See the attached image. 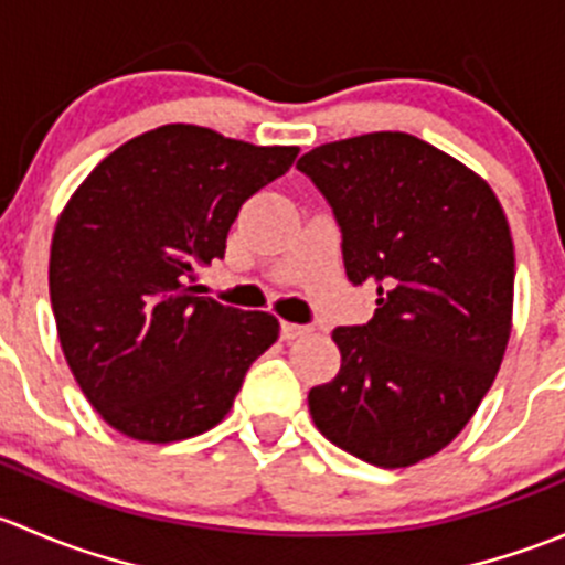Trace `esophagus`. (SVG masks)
Returning a JSON list of instances; mask_svg holds the SVG:
<instances>
[{
    "label": "esophagus",
    "instance_id": "esophagus-1",
    "mask_svg": "<svg viewBox=\"0 0 565 565\" xmlns=\"http://www.w3.org/2000/svg\"><path fill=\"white\" fill-rule=\"evenodd\" d=\"M311 328L309 324H295V322H281V339L284 341H295L300 335H309Z\"/></svg>",
    "mask_w": 565,
    "mask_h": 565
}]
</instances>
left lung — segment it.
<instances>
[{
	"label": "left lung",
	"mask_w": 565,
	"mask_h": 565,
	"mask_svg": "<svg viewBox=\"0 0 565 565\" xmlns=\"http://www.w3.org/2000/svg\"><path fill=\"white\" fill-rule=\"evenodd\" d=\"M298 169L328 199L347 278L377 289L335 328L341 369L309 391L317 429L377 467L443 451L492 388L511 335L514 243L492 188L398 130L330 141Z\"/></svg>",
	"instance_id": "8db88e82"
}]
</instances>
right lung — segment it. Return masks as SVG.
Segmentation results:
<instances>
[{
	"instance_id": "right-lung-1",
	"label": "right lung",
	"mask_w": 565,
	"mask_h": 565,
	"mask_svg": "<svg viewBox=\"0 0 565 565\" xmlns=\"http://www.w3.org/2000/svg\"><path fill=\"white\" fill-rule=\"evenodd\" d=\"M298 147H256L199 125L147 130L104 158L56 221L49 292L62 352L100 418L141 443L213 429L278 319L193 287L224 259L243 202Z\"/></svg>"
}]
</instances>
